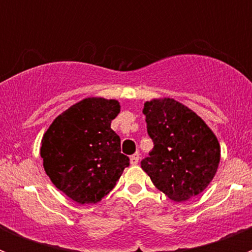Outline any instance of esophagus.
Segmentation results:
<instances>
[{
    "mask_svg": "<svg viewBox=\"0 0 252 252\" xmlns=\"http://www.w3.org/2000/svg\"><path fill=\"white\" fill-rule=\"evenodd\" d=\"M140 160V154L136 153V154H133V155H131L130 157V162H131V165H136L137 162H139Z\"/></svg>",
    "mask_w": 252,
    "mask_h": 252,
    "instance_id": "34e87169",
    "label": "esophagus"
}]
</instances>
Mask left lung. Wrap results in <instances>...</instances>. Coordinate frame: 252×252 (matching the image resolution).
Here are the masks:
<instances>
[{"instance_id":"1","label":"left lung","mask_w":252,"mask_h":252,"mask_svg":"<svg viewBox=\"0 0 252 252\" xmlns=\"http://www.w3.org/2000/svg\"><path fill=\"white\" fill-rule=\"evenodd\" d=\"M142 112L154 148L141 168L154 186L174 202L203 192L221 158L212 130L197 113L171 98L145 102Z\"/></svg>"}]
</instances>
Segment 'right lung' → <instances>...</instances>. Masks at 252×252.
<instances>
[{
    "label": "right lung",
    "mask_w": 252,
    "mask_h": 252,
    "mask_svg": "<svg viewBox=\"0 0 252 252\" xmlns=\"http://www.w3.org/2000/svg\"><path fill=\"white\" fill-rule=\"evenodd\" d=\"M120 108L116 99L86 98L58 116L44 133L40 155L45 173L77 203L101 201L130 165L111 128Z\"/></svg>",
    "instance_id": "obj_1"
}]
</instances>
